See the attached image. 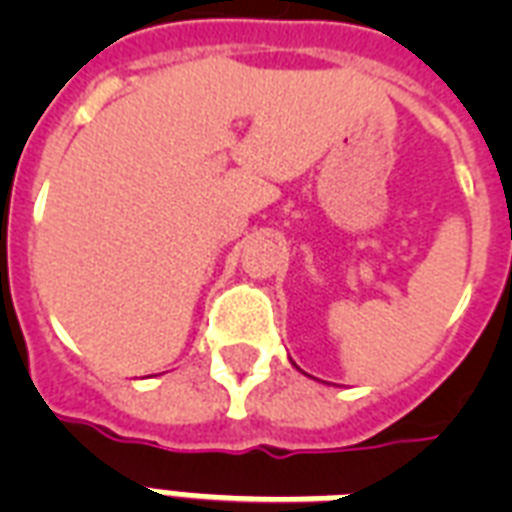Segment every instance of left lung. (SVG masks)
<instances>
[{
	"label": "left lung",
	"instance_id": "left-lung-1",
	"mask_svg": "<svg viewBox=\"0 0 512 512\" xmlns=\"http://www.w3.org/2000/svg\"><path fill=\"white\" fill-rule=\"evenodd\" d=\"M289 361H292V358H289ZM292 366H295V369H300V366H297V364H295V361H292ZM300 372H303V369H300ZM303 374H305V372H303Z\"/></svg>",
	"mask_w": 512,
	"mask_h": 512
}]
</instances>
